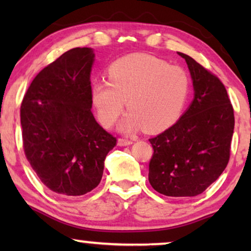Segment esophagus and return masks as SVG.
Here are the masks:
<instances>
[{"instance_id": "obj_1", "label": "esophagus", "mask_w": 251, "mask_h": 251, "mask_svg": "<svg viewBox=\"0 0 251 251\" xmlns=\"http://www.w3.org/2000/svg\"><path fill=\"white\" fill-rule=\"evenodd\" d=\"M132 144V140L130 139H126V138H119L118 139V145L119 146H128V145H131Z\"/></svg>"}]
</instances>
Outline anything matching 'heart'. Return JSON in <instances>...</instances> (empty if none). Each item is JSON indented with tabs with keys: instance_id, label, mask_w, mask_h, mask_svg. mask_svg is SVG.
<instances>
[{
	"instance_id": "1",
	"label": "heart",
	"mask_w": 251,
	"mask_h": 251,
	"mask_svg": "<svg viewBox=\"0 0 251 251\" xmlns=\"http://www.w3.org/2000/svg\"><path fill=\"white\" fill-rule=\"evenodd\" d=\"M191 81L179 66L150 54L135 53L120 58L108 68V81L98 82L91 90L98 118L109 128L130 109L120 129L131 132L145 126L155 132L179 118L190 95Z\"/></svg>"
}]
</instances>
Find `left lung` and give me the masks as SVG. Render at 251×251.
<instances>
[{
    "label": "left lung",
    "mask_w": 251,
    "mask_h": 251,
    "mask_svg": "<svg viewBox=\"0 0 251 251\" xmlns=\"http://www.w3.org/2000/svg\"><path fill=\"white\" fill-rule=\"evenodd\" d=\"M194 99L173 126L149 139L154 153L149 180L167 197H195L225 170L234 130V111L222 81L187 54Z\"/></svg>",
    "instance_id": "8db88e82"
}]
</instances>
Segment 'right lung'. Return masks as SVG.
<instances>
[{
  "instance_id": "right-lung-1",
  "label": "right lung",
  "mask_w": 251,
  "mask_h": 251,
  "mask_svg": "<svg viewBox=\"0 0 251 251\" xmlns=\"http://www.w3.org/2000/svg\"><path fill=\"white\" fill-rule=\"evenodd\" d=\"M95 53L74 48L44 67L20 107L26 159L41 181L64 197H78L100 183L116 138L91 112Z\"/></svg>"
}]
</instances>
